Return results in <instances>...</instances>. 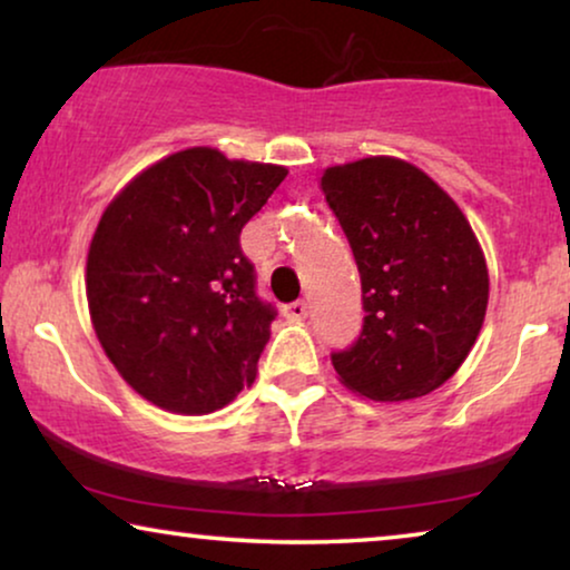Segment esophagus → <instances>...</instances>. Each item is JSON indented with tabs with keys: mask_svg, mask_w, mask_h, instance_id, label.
I'll return each mask as SVG.
<instances>
[{
	"mask_svg": "<svg viewBox=\"0 0 570 570\" xmlns=\"http://www.w3.org/2000/svg\"><path fill=\"white\" fill-rule=\"evenodd\" d=\"M283 314L287 318H295V322H301V318L308 316V303L306 301H293L287 303V306L283 308Z\"/></svg>",
	"mask_w": 570,
	"mask_h": 570,
	"instance_id": "obj_1",
	"label": "esophagus"
}]
</instances>
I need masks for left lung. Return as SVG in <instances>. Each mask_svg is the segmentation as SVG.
I'll use <instances>...</instances> for the list:
<instances>
[{
  "label": "left lung",
  "mask_w": 570,
  "mask_h": 570,
  "mask_svg": "<svg viewBox=\"0 0 570 570\" xmlns=\"http://www.w3.org/2000/svg\"><path fill=\"white\" fill-rule=\"evenodd\" d=\"M324 197L353 248L363 330L332 365L376 402L431 394L456 373L488 308V267L454 199L396 158L326 168Z\"/></svg>",
  "instance_id": "1"
}]
</instances>
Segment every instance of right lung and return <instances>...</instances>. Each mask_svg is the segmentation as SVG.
Wrapping results in <instances>:
<instances>
[{
  "label": "right lung",
  "mask_w": 570,
  "mask_h": 570,
  "mask_svg": "<svg viewBox=\"0 0 570 570\" xmlns=\"http://www.w3.org/2000/svg\"><path fill=\"white\" fill-rule=\"evenodd\" d=\"M285 176L283 166L191 147L139 174L100 217L90 318L145 400L205 415L254 384L277 308L256 293L240 230Z\"/></svg>",
  "instance_id": "right-lung-1"
}]
</instances>
